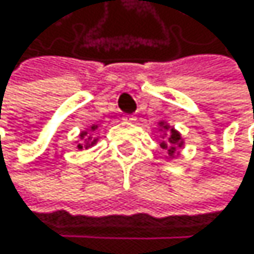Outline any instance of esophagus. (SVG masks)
<instances>
[{
    "label": "esophagus",
    "mask_w": 254,
    "mask_h": 254,
    "mask_svg": "<svg viewBox=\"0 0 254 254\" xmlns=\"http://www.w3.org/2000/svg\"><path fill=\"white\" fill-rule=\"evenodd\" d=\"M123 120L131 123V122H134V120H135V117H134V116H131V114H126V116H123Z\"/></svg>",
    "instance_id": "34e87169"
}]
</instances>
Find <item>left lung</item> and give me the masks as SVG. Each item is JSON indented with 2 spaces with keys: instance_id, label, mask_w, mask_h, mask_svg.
<instances>
[{
  "instance_id": "obj_1",
  "label": "left lung",
  "mask_w": 254,
  "mask_h": 254,
  "mask_svg": "<svg viewBox=\"0 0 254 254\" xmlns=\"http://www.w3.org/2000/svg\"><path fill=\"white\" fill-rule=\"evenodd\" d=\"M160 126H163V129H169V138L168 140H164L160 143V148L164 149V151H168L169 157H174V154L177 152L178 148H183V138L180 135L178 131H175L174 128H171L169 125H166L164 122H160Z\"/></svg>"
}]
</instances>
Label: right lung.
I'll return each mask as SVG.
<instances>
[{"instance_id":"right-lung-1","label":"right lung","mask_w":254,"mask_h":254,"mask_svg":"<svg viewBox=\"0 0 254 254\" xmlns=\"http://www.w3.org/2000/svg\"><path fill=\"white\" fill-rule=\"evenodd\" d=\"M97 129V125H91V131H96ZM86 134H88V132H86V131H83V132H80V138H84L85 136H86ZM96 141H97V138H93V137H87L86 139H85V143L82 144V143H79L77 144V149H88V148H91V146H94L96 144Z\"/></svg>"}]
</instances>
